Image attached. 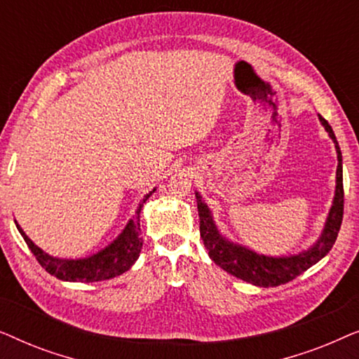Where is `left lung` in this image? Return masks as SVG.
Masks as SVG:
<instances>
[{
	"instance_id": "left-lung-1",
	"label": "left lung",
	"mask_w": 359,
	"mask_h": 359,
	"mask_svg": "<svg viewBox=\"0 0 359 359\" xmlns=\"http://www.w3.org/2000/svg\"><path fill=\"white\" fill-rule=\"evenodd\" d=\"M318 121L323 126V129L330 137L337 150V176H335V194L328 210L325 224L318 238L311 247L301 250L297 253L279 255L271 257L255 250L245 247L242 243L233 242L219 230V225L215 224L212 210L205 203L203 196L196 191V201H198L199 210V230L201 238H203L204 247L209 250V257L212 262L232 274L235 278L243 279L250 284L259 287H274L281 286L292 281L299 274L307 271L309 268L320 262L325 255L330 252L333 243L338 237V230L341 225L343 217V160L341 150L338 145L337 137L333 134L332 127L323 119L320 114H317Z\"/></svg>"
}]
</instances>
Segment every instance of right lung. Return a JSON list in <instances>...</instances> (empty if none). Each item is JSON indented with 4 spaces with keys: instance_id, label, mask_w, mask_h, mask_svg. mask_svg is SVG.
<instances>
[{
    "instance_id": "right-lung-1",
    "label": "right lung",
    "mask_w": 359,
    "mask_h": 359,
    "mask_svg": "<svg viewBox=\"0 0 359 359\" xmlns=\"http://www.w3.org/2000/svg\"><path fill=\"white\" fill-rule=\"evenodd\" d=\"M156 191L154 188L149 194H145L140 199L139 205H137L135 214L129 219L122 232L112 240L109 245L101 248L100 252L88 255L83 258H58L52 257L47 252H43L41 247H37L31 238L27 237L26 232L21 229L16 220V227L22 238L26 240L27 247L31 248L34 257L41 263L42 268H46L47 273L55 276L62 281L68 283H96L104 281V279H111L119 276V274L126 273L127 269L132 268V264L139 258L142 243L144 240L140 238V212L147 199L150 198Z\"/></svg>"
}]
</instances>
